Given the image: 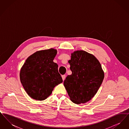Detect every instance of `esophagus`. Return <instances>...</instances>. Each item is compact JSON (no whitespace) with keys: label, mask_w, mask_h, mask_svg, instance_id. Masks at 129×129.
I'll return each mask as SVG.
<instances>
[{"label":"esophagus","mask_w":129,"mask_h":129,"mask_svg":"<svg viewBox=\"0 0 129 129\" xmlns=\"http://www.w3.org/2000/svg\"><path fill=\"white\" fill-rule=\"evenodd\" d=\"M62 78L63 81H64V80H65V78H66V75H62Z\"/></svg>","instance_id":"obj_1"}]
</instances>
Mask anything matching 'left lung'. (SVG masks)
<instances>
[{
    "instance_id": "obj_1",
    "label": "left lung",
    "mask_w": 129,
    "mask_h": 129,
    "mask_svg": "<svg viewBox=\"0 0 129 129\" xmlns=\"http://www.w3.org/2000/svg\"><path fill=\"white\" fill-rule=\"evenodd\" d=\"M72 74L64 81L71 100L84 104L95 96L104 79V72L97 58L83 50L74 51L69 60Z\"/></svg>"
}]
</instances>
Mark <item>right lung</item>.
<instances>
[{"instance_id":"right-lung-1","label":"right lung","mask_w":129,"mask_h":129,"mask_svg":"<svg viewBox=\"0 0 129 129\" xmlns=\"http://www.w3.org/2000/svg\"><path fill=\"white\" fill-rule=\"evenodd\" d=\"M57 50L54 48L38 51L28 56L20 72L21 84L29 97L43 101L63 80L58 65L53 61Z\"/></svg>"}]
</instances>
